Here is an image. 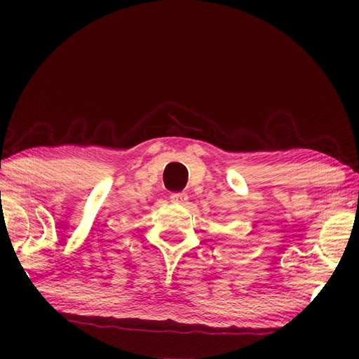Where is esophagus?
I'll return each instance as SVG.
<instances>
[{"label":"esophagus","instance_id":"esophagus-1","mask_svg":"<svg viewBox=\"0 0 359 359\" xmlns=\"http://www.w3.org/2000/svg\"><path fill=\"white\" fill-rule=\"evenodd\" d=\"M171 201L174 204H185L188 201V196L185 193H174L171 194Z\"/></svg>","mask_w":359,"mask_h":359}]
</instances>
